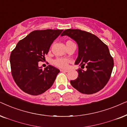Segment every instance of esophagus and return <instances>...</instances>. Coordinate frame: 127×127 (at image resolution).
Returning <instances> with one entry per match:
<instances>
[{
    "mask_svg": "<svg viewBox=\"0 0 127 127\" xmlns=\"http://www.w3.org/2000/svg\"><path fill=\"white\" fill-rule=\"evenodd\" d=\"M60 71H62V72H68V70H61Z\"/></svg>",
    "mask_w": 127,
    "mask_h": 127,
    "instance_id": "34e87169",
    "label": "esophagus"
}]
</instances>
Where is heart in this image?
Segmentation results:
<instances>
[{
	"label": "heart",
	"instance_id": "obj_1",
	"mask_svg": "<svg viewBox=\"0 0 127 127\" xmlns=\"http://www.w3.org/2000/svg\"><path fill=\"white\" fill-rule=\"evenodd\" d=\"M71 40H68L66 42V45L69 43H71ZM69 63V60L68 59L66 58H61V57H59V58L56 59L55 60L53 61L54 65L56 66L59 67V68H66L68 65V63Z\"/></svg>",
	"mask_w": 127,
	"mask_h": 127
}]
</instances>
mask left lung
Wrapping results in <instances>:
<instances>
[{"label": "left lung", "instance_id": "obj_1", "mask_svg": "<svg viewBox=\"0 0 127 127\" xmlns=\"http://www.w3.org/2000/svg\"><path fill=\"white\" fill-rule=\"evenodd\" d=\"M62 36L67 35L75 40L78 46V56L75 64L85 65L86 70L79 68L77 78L70 81L79 92L91 95L105 87L110 78L114 60L109 48L100 39L92 33L80 30H65Z\"/></svg>", "mask_w": 127, "mask_h": 127}]
</instances>
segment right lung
Instances as JSON below:
<instances>
[{"label":"right lung","instance_id":"obj_1","mask_svg":"<svg viewBox=\"0 0 127 127\" xmlns=\"http://www.w3.org/2000/svg\"><path fill=\"white\" fill-rule=\"evenodd\" d=\"M63 31L35 30L20 40L12 50L10 57L11 74L24 92L39 95L53 85L60 70L51 65L42 70L38 62L45 60L52 43Z\"/></svg>","mask_w":127,"mask_h":127}]
</instances>
